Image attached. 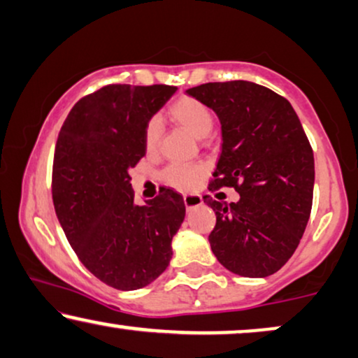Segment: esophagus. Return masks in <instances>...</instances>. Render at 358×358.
Masks as SVG:
<instances>
[{
    "label": "esophagus",
    "instance_id": "esophagus-1",
    "mask_svg": "<svg viewBox=\"0 0 358 358\" xmlns=\"http://www.w3.org/2000/svg\"><path fill=\"white\" fill-rule=\"evenodd\" d=\"M183 201L187 209H193L203 203V198L199 194H183Z\"/></svg>",
    "mask_w": 358,
    "mask_h": 358
}]
</instances>
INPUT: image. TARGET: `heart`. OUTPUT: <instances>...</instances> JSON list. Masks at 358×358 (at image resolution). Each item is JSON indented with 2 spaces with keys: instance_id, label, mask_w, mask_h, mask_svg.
Returning a JSON list of instances; mask_svg holds the SVG:
<instances>
[{
  "instance_id": "1",
  "label": "heart",
  "mask_w": 358,
  "mask_h": 358,
  "mask_svg": "<svg viewBox=\"0 0 358 358\" xmlns=\"http://www.w3.org/2000/svg\"><path fill=\"white\" fill-rule=\"evenodd\" d=\"M170 117L180 126L192 132L194 137L203 139L213 131L214 116L206 104L192 96H182L171 104ZM160 139V122L157 119H150L144 132V145L147 154H154L159 149ZM204 173L201 165H180L171 164L162 171V182L171 185L175 188H193Z\"/></svg>"
}]
</instances>
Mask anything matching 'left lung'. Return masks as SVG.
Masks as SVG:
<instances>
[{"label":"left lung","instance_id":"obj_1","mask_svg":"<svg viewBox=\"0 0 358 358\" xmlns=\"http://www.w3.org/2000/svg\"><path fill=\"white\" fill-rule=\"evenodd\" d=\"M187 93L221 121V157L208 189L241 194L229 204L203 196L216 213L213 254L241 276L275 273L296 250L313 206L314 155L301 122L288 99L244 80Z\"/></svg>","mask_w":358,"mask_h":358}]
</instances>
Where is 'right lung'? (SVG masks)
<instances>
[{"mask_svg": "<svg viewBox=\"0 0 358 358\" xmlns=\"http://www.w3.org/2000/svg\"><path fill=\"white\" fill-rule=\"evenodd\" d=\"M176 92L170 85H106L71 108L52 166L55 214L80 262L116 289H139L164 273L185 219L173 189L136 206L129 169L145 155L149 119Z\"/></svg>", "mask_w": 358, "mask_h": 358, "instance_id": "right-lung-1", "label": "right lung"}]
</instances>
